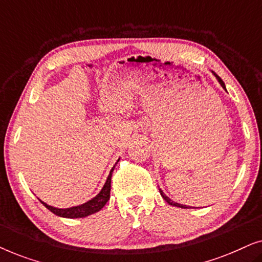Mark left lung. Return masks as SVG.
<instances>
[{"instance_id":"obj_1","label":"left lung","mask_w":262,"mask_h":262,"mask_svg":"<svg viewBox=\"0 0 262 262\" xmlns=\"http://www.w3.org/2000/svg\"><path fill=\"white\" fill-rule=\"evenodd\" d=\"M213 74H214V76L217 77V80H218V82H220V83H221L222 87H223V88L225 89V84H224V82L222 81V78H221L220 76H218V75H217L216 73H213ZM225 91H227V89H225ZM160 193H161V195H162V198H163L164 200H166V202H167L168 204H169V205H173V206L181 207V209H189L188 206H186V205H181V204H178V203H175V202H173V200H171L170 198H168V196H167L166 194H164L163 191H162V189H161V188H160Z\"/></svg>"}]
</instances>
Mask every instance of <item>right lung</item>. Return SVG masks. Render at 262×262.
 Listing matches in <instances>:
<instances>
[{
	"label": "right lung",
	"instance_id": "right-lung-1",
	"mask_svg": "<svg viewBox=\"0 0 262 262\" xmlns=\"http://www.w3.org/2000/svg\"><path fill=\"white\" fill-rule=\"evenodd\" d=\"M114 167L112 168V170L110 171L108 178H107L105 185H103V187L101 191H100L99 194L94 196L92 200H89V202L82 204V205H78V206L69 207V209H57V207L48 205V204L44 202H41V204L46 207V209H49L50 211H51L52 213H55L56 216L64 217V218H82V217H87V216H89V214L98 212V211L101 210L102 207L106 205V203L110 200L111 178H112Z\"/></svg>",
	"mask_w": 262,
	"mask_h": 262
}]
</instances>
